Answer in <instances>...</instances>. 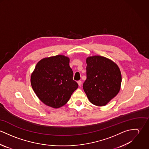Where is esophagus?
Listing matches in <instances>:
<instances>
[{"label":"esophagus","instance_id":"1","mask_svg":"<svg viewBox=\"0 0 149 149\" xmlns=\"http://www.w3.org/2000/svg\"><path fill=\"white\" fill-rule=\"evenodd\" d=\"M77 83H78V84H79L80 86H81V85L82 84V81H78Z\"/></svg>","mask_w":149,"mask_h":149}]
</instances>
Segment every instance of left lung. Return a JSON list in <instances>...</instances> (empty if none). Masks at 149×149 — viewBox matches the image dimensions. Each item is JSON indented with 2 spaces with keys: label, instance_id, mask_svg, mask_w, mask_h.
<instances>
[{
  "label": "left lung",
  "instance_id": "left-lung-1",
  "mask_svg": "<svg viewBox=\"0 0 149 149\" xmlns=\"http://www.w3.org/2000/svg\"><path fill=\"white\" fill-rule=\"evenodd\" d=\"M86 79L83 89L89 102L97 106H104L119 92L122 74L118 65L101 56L86 59Z\"/></svg>",
  "mask_w": 149,
  "mask_h": 149
}]
</instances>
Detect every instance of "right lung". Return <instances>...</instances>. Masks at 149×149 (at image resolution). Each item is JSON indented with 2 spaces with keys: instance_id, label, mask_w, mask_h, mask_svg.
<instances>
[{
  "instance_id": "add662e5",
  "label": "right lung",
  "mask_w": 149,
  "mask_h": 149,
  "mask_svg": "<svg viewBox=\"0 0 149 149\" xmlns=\"http://www.w3.org/2000/svg\"><path fill=\"white\" fill-rule=\"evenodd\" d=\"M69 61V57L57 55L42 58L36 65L31 74V85L45 105L53 108L63 106L77 89Z\"/></svg>"
}]
</instances>
